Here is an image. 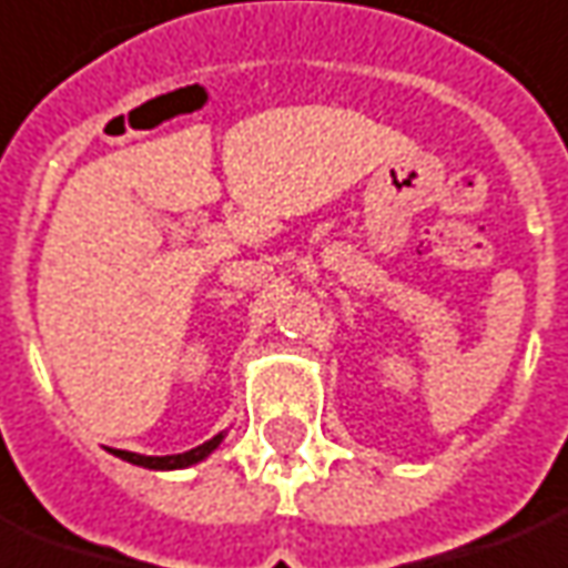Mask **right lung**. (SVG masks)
Masks as SVG:
<instances>
[{
  "label": "right lung",
  "instance_id": "add662e5",
  "mask_svg": "<svg viewBox=\"0 0 568 568\" xmlns=\"http://www.w3.org/2000/svg\"><path fill=\"white\" fill-rule=\"evenodd\" d=\"M223 440V434H216L211 437L207 444L195 446V449H189V453H176V456H140V453H124V449H115V456L124 458V462H131V465H140V468H152V470H174V468H189V465H195L201 458H207L220 446Z\"/></svg>",
  "mask_w": 568,
  "mask_h": 568
}]
</instances>
